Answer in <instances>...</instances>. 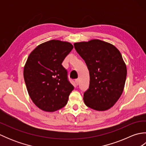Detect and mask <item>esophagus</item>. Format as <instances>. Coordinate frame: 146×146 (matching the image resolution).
<instances>
[{"mask_svg": "<svg viewBox=\"0 0 146 146\" xmlns=\"http://www.w3.org/2000/svg\"><path fill=\"white\" fill-rule=\"evenodd\" d=\"M75 83H76V84L77 85H78V84H79V80L78 79L75 80Z\"/></svg>", "mask_w": 146, "mask_h": 146, "instance_id": "esophagus-1", "label": "esophagus"}]
</instances>
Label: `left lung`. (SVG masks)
<instances>
[{
	"mask_svg": "<svg viewBox=\"0 0 146 146\" xmlns=\"http://www.w3.org/2000/svg\"><path fill=\"white\" fill-rule=\"evenodd\" d=\"M90 73L89 88L83 95L86 106L97 111L112 107L124 88L127 67L115 46L99 39L74 43Z\"/></svg>",
	"mask_w": 146,
	"mask_h": 146,
	"instance_id": "obj_1",
	"label": "left lung"
}]
</instances>
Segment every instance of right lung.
I'll list each match as a JSON object with an SVG mask.
<instances>
[{"mask_svg": "<svg viewBox=\"0 0 146 146\" xmlns=\"http://www.w3.org/2000/svg\"><path fill=\"white\" fill-rule=\"evenodd\" d=\"M73 48L67 41L52 39L38 45L29 55L24 67V78L33 103L52 112L66 105L74 89L62 66Z\"/></svg>", "mask_w": 146, "mask_h": 146, "instance_id": "1", "label": "right lung"}]
</instances>
